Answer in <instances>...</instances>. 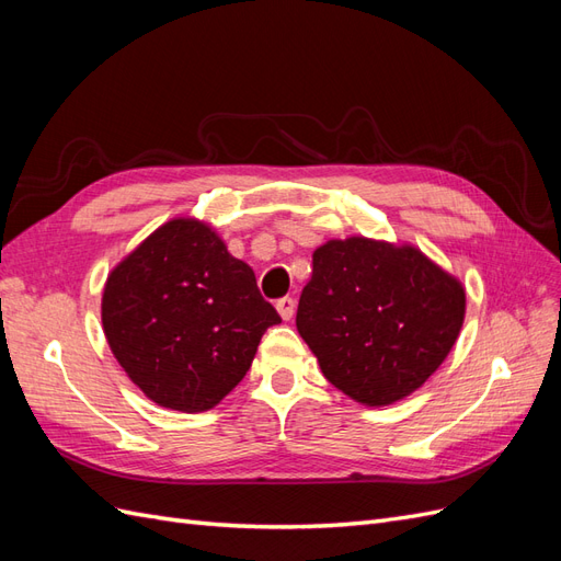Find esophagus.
Listing matches in <instances>:
<instances>
[{
	"instance_id": "1",
	"label": "esophagus",
	"mask_w": 561,
	"mask_h": 561,
	"mask_svg": "<svg viewBox=\"0 0 561 561\" xmlns=\"http://www.w3.org/2000/svg\"><path fill=\"white\" fill-rule=\"evenodd\" d=\"M276 309L283 320H290L295 316V299L293 297H283L276 301Z\"/></svg>"
}]
</instances>
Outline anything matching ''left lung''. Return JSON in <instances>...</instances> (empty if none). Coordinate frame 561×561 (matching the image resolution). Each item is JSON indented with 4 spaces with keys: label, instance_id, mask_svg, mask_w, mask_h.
<instances>
[{
    "label": "left lung",
    "instance_id": "obj_1",
    "mask_svg": "<svg viewBox=\"0 0 561 561\" xmlns=\"http://www.w3.org/2000/svg\"><path fill=\"white\" fill-rule=\"evenodd\" d=\"M466 290L414 245L351 236L313 252L297 330L325 379L355 402L393 404L456 344Z\"/></svg>",
    "mask_w": 561,
    "mask_h": 561
}]
</instances>
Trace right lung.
<instances>
[{"mask_svg":"<svg viewBox=\"0 0 561 561\" xmlns=\"http://www.w3.org/2000/svg\"><path fill=\"white\" fill-rule=\"evenodd\" d=\"M280 316L206 222L175 217L118 262L103 330L128 379L165 410L206 412L239 386Z\"/></svg>","mask_w":561,"mask_h":561,"instance_id":"obj_1","label":"right lung"}]
</instances>
